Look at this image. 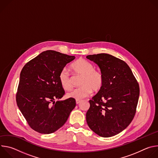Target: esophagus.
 Masks as SVG:
<instances>
[{"instance_id":"34e87169","label":"esophagus","mask_w":158,"mask_h":158,"mask_svg":"<svg viewBox=\"0 0 158 158\" xmlns=\"http://www.w3.org/2000/svg\"><path fill=\"white\" fill-rule=\"evenodd\" d=\"M76 104H79V103L81 102V101H80V100H76Z\"/></svg>"}]
</instances>
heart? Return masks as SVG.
Returning <instances> with one entry per match:
<instances>
[{
	"label": "heart",
	"mask_w": 158,
	"mask_h": 158,
	"mask_svg": "<svg viewBox=\"0 0 158 158\" xmlns=\"http://www.w3.org/2000/svg\"><path fill=\"white\" fill-rule=\"evenodd\" d=\"M71 69L76 75L81 77L79 82L81 87L67 94L68 98L80 100L89 96L92 91L98 93L102 88L104 76L101 72L95 70L94 65L91 62L79 59L72 64ZM59 80L62 87L65 91H70L73 87L72 79L65 69L60 72Z\"/></svg>",
	"instance_id": "heart-1"
}]
</instances>
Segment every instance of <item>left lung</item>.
<instances>
[{
	"instance_id": "1",
	"label": "left lung",
	"mask_w": 158,
	"mask_h": 158,
	"mask_svg": "<svg viewBox=\"0 0 158 158\" xmlns=\"http://www.w3.org/2000/svg\"><path fill=\"white\" fill-rule=\"evenodd\" d=\"M104 76L102 88L89 100L87 123L103 138L114 136L132 121L139 96V86L129 65L107 54L89 55Z\"/></svg>"
}]
</instances>
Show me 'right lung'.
<instances>
[{"label": "right lung", "mask_w": 158, "mask_h": 158, "mask_svg": "<svg viewBox=\"0 0 158 158\" xmlns=\"http://www.w3.org/2000/svg\"><path fill=\"white\" fill-rule=\"evenodd\" d=\"M74 59L75 56L46 51L22 68L16 102L34 131L41 134L56 131L65 124L75 107L73 98L59 100L65 92L59 80L60 72Z\"/></svg>", "instance_id": "right-lung-1"}]
</instances>
